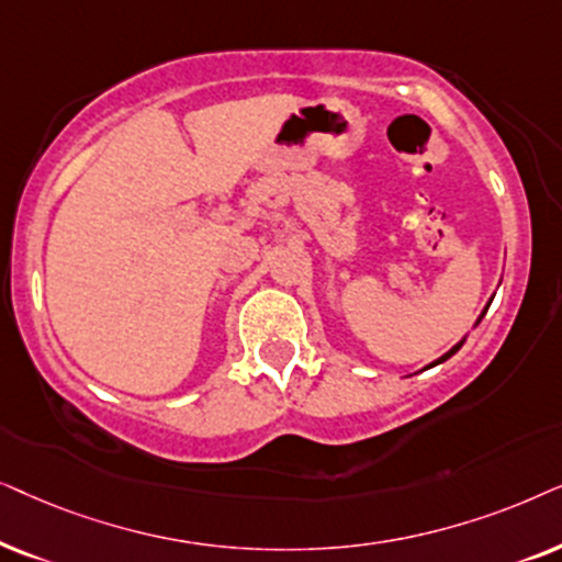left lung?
Listing matches in <instances>:
<instances>
[{
  "label": "left lung",
  "instance_id": "left-lung-1",
  "mask_svg": "<svg viewBox=\"0 0 562 562\" xmlns=\"http://www.w3.org/2000/svg\"><path fill=\"white\" fill-rule=\"evenodd\" d=\"M491 301H493V297H491ZM491 301L488 303H485V308L481 311V316H477V321H475V324H473V328L477 326V324H481V321H483V316H485V311H488V305H491ZM465 339H468V334L465 336H462V339L458 341V344H454V347L450 349V351H445V355L442 357H439V359H434V362L431 364H426V368L424 370H429V368H434V364H442L445 362V359H450L452 355H454V351H460V347H462V344H465Z\"/></svg>",
  "mask_w": 562,
  "mask_h": 562
}]
</instances>
